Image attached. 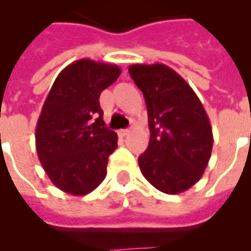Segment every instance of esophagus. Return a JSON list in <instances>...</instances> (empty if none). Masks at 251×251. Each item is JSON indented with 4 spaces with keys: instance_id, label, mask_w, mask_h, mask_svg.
Wrapping results in <instances>:
<instances>
[{
    "instance_id": "obj_1",
    "label": "esophagus",
    "mask_w": 251,
    "mask_h": 251,
    "mask_svg": "<svg viewBox=\"0 0 251 251\" xmlns=\"http://www.w3.org/2000/svg\"><path fill=\"white\" fill-rule=\"evenodd\" d=\"M127 134H129V130H127V129H121V130H118V135H120V137H121V138L126 137V135H127Z\"/></svg>"
}]
</instances>
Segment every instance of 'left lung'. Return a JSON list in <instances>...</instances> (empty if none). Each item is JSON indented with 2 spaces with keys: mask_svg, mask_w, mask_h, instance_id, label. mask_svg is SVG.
I'll return each mask as SVG.
<instances>
[{
  "mask_svg": "<svg viewBox=\"0 0 251 251\" xmlns=\"http://www.w3.org/2000/svg\"><path fill=\"white\" fill-rule=\"evenodd\" d=\"M130 76L143 92L150 143L138 157L142 175L157 190L178 194L203 176L214 137L206 110L193 88L167 65H131Z\"/></svg>",
  "mask_w": 251,
  "mask_h": 251,
  "instance_id": "left-lung-1",
  "label": "left lung"
}]
</instances>
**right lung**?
I'll list each match as a JSON object with an SVG mask.
<instances>
[{
	"label": "right lung",
	"mask_w": 251,
	"mask_h": 251,
	"mask_svg": "<svg viewBox=\"0 0 251 251\" xmlns=\"http://www.w3.org/2000/svg\"><path fill=\"white\" fill-rule=\"evenodd\" d=\"M120 74L117 65L82 58L58 74L45 99L35 134L37 156L65 193L86 195L105 178L117 134L102 121L99 98Z\"/></svg>",
	"instance_id": "obj_1"
}]
</instances>
